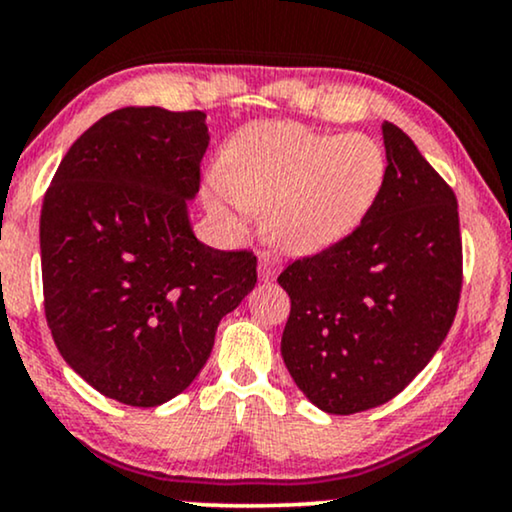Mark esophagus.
<instances>
[{"mask_svg": "<svg viewBox=\"0 0 512 512\" xmlns=\"http://www.w3.org/2000/svg\"><path fill=\"white\" fill-rule=\"evenodd\" d=\"M281 257L276 255V252H269V250H262L260 252V278L262 281H274L278 276V271H281Z\"/></svg>", "mask_w": 512, "mask_h": 512, "instance_id": "esophagus-1", "label": "esophagus"}]
</instances>
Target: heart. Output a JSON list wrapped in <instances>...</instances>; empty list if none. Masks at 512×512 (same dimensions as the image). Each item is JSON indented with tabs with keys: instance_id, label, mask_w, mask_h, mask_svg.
<instances>
[{
	"instance_id": "b5f03b06",
	"label": "heart",
	"mask_w": 512,
	"mask_h": 512,
	"mask_svg": "<svg viewBox=\"0 0 512 512\" xmlns=\"http://www.w3.org/2000/svg\"><path fill=\"white\" fill-rule=\"evenodd\" d=\"M385 148L368 134H323L295 122H260L236 134L224 155L212 208L267 212L274 241L319 252L352 234L383 191Z\"/></svg>"
}]
</instances>
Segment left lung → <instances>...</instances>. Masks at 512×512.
<instances>
[{
    "label": "left lung",
    "instance_id": "8db88e82",
    "mask_svg": "<svg viewBox=\"0 0 512 512\" xmlns=\"http://www.w3.org/2000/svg\"><path fill=\"white\" fill-rule=\"evenodd\" d=\"M383 139L387 177L364 222L278 276L290 295L283 361L335 416L397 397L435 357L461 300L454 191L392 122Z\"/></svg>",
    "mask_w": 512,
    "mask_h": 512
}]
</instances>
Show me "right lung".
<instances>
[{"label": "right lung", "instance_id": "1", "mask_svg": "<svg viewBox=\"0 0 512 512\" xmlns=\"http://www.w3.org/2000/svg\"><path fill=\"white\" fill-rule=\"evenodd\" d=\"M208 144L203 111L120 108L70 146L44 193L49 331L77 375L127 406L184 392L257 283L250 250H215L191 231L186 200Z\"/></svg>", "mask_w": 512, "mask_h": 512}]
</instances>
